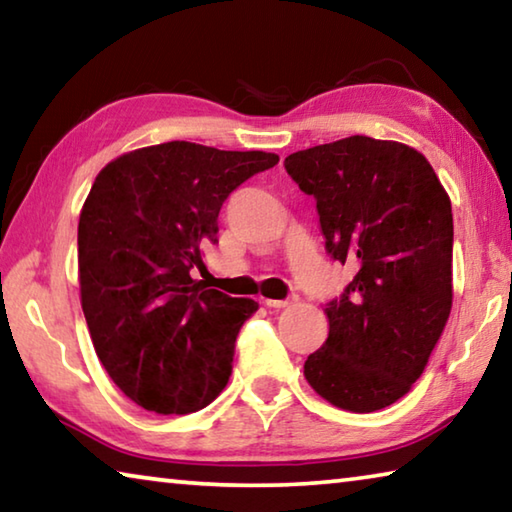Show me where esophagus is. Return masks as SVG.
<instances>
[{
    "instance_id": "34e87169",
    "label": "esophagus",
    "mask_w": 512,
    "mask_h": 512,
    "mask_svg": "<svg viewBox=\"0 0 512 512\" xmlns=\"http://www.w3.org/2000/svg\"><path fill=\"white\" fill-rule=\"evenodd\" d=\"M264 302H266V307H271V309H284L291 305V300H264Z\"/></svg>"
}]
</instances>
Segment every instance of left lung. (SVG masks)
I'll list each match as a JSON object with an SVG mask.
<instances>
[{
	"label": "left lung",
	"instance_id": "obj_1",
	"mask_svg": "<svg viewBox=\"0 0 512 512\" xmlns=\"http://www.w3.org/2000/svg\"><path fill=\"white\" fill-rule=\"evenodd\" d=\"M316 198L327 253L354 268L325 307L329 334L305 379L329 404L370 413L411 391L452 311V201L413 146L352 135L284 160Z\"/></svg>",
	"mask_w": 512,
	"mask_h": 512
}]
</instances>
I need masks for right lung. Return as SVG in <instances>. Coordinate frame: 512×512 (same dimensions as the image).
<instances>
[{"label":"right lung","mask_w":512,"mask_h":512,"mask_svg":"<svg viewBox=\"0 0 512 512\" xmlns=\"http://www.w3.org/2000/svg\"><path fill=\"white\" fill-rule=\"evenodd\" d=\"M280 155L167 142L119 155L79 216L81 307L103 368L128 400L185 415L219 397L239 327L259 309L194 280L225 198Z\"/></svg>","instance_id":"obj_1"}]
</instances>
